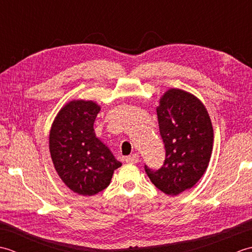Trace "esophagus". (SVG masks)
Masks as SVG:
<instances>
[{
	"label": "esophagus",
	"mask_w": 252,
	"mask_h": 252,
	"mask_svg": "<svg viewBox=\"0 0 252 252\" xmlns=\"http://www.w3.org/2000/svg\"><path fill=\"white\" fill-rule=\"evenodd\" d=\"M138 157L140 156H138L137 154H133V155H131V156H127L126 158V161L129 163H137L138 161H140V158Z\"/></svg>",
	"instance_id": "34e87169"
}]
</instances>
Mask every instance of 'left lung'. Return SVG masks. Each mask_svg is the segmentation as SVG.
I'll return each mask as SVG.
<instances>
[{"label":"left lung","mask_w":252,"mask_h":252,"mask_svg":"<svg viewBox=\"0 0 252 252\" xmlns=\"http://www.w3.org/2000/svg\"><path fill=\"white\" fill-rule=\"evenodd\" d=\"M157 116L165 159L160 169L145 165V171L158 189L176 196L191 189L206 172L213 146L212 123L205 105L180 89L162 95Z\"/></svg>","instance_id":"1"}]
</instances>
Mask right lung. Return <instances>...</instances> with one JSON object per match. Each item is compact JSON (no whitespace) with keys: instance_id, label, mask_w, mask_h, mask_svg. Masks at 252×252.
<instances>
[{"instance_id":"obj_1","label":"right lung","mask_w":252,"mask_h":252,"mask_svg":"<svg viewBox=\"0 0 252 252\" xmlns=\"http://www.w3.org/2000/svg\"><path fill=\"white\" fill-rule=\"evenodd\" d=\"M100 110L93 100H71L58 112L50 131V153L57 174L68 189L93 196L109 185L121 167L110 149L98 140L94 121Z\"/></svg>"}]
</instances>
